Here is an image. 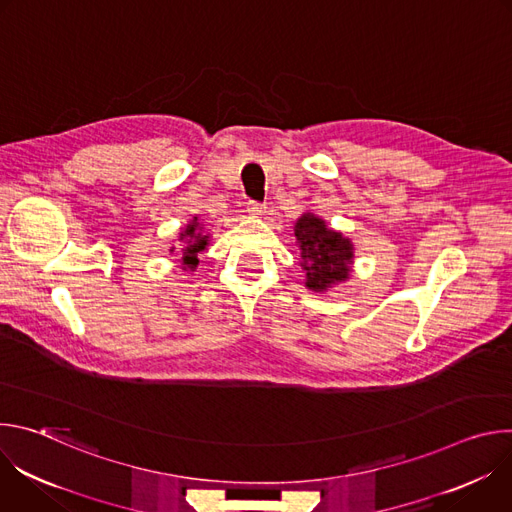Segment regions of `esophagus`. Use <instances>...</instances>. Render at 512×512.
Wrapping results in <instances>:
<instances>
[{
	"label": "esophagus",
	"instance_id": "1",
	"mask_svg": "<svg viewBox=\"0 0 512 512\" xmlns=\"http://www.w3.org/2000/svg\"><path fill=\"white\" fill-rule=\"evenodd\" d=\"M247 212L251 216H261L265 212V204H259V202H247Z\"/></svg>",
	"mask_w": 512,
	"mask_h": 512
}]
</instances>
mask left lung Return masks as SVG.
I'll use <instances>...</instances> for the list:
<instances>
[{
    "label": "left lung",
    "instance_id": "obj_1",
    "mask_svg": "<svg viewBox=\"0 0 512 512\" xmlns=\"http://www.w3.org/2000/svg\"><path fill=\"white\" fill-rule=\"evenodd\" d=\"M304 285L314 294L344 283L352 275L354 245L340 231L328 227L322 216L304 212L294 225Z\"/></svg>",
    "mask_w": 512,
    "mask_h": 512
}]
</instances>
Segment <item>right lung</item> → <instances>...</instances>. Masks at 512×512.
Returning <instances> with one entry per match:
<instances>
[{
  "label": "right lung",
  "mask_w": 512,
  "mask_h": 512,
  "mask_svg": "<svg viewBox=\"0 0 512 512\" xmlns=\"http://www.w3.org/2000/svg\"><path fill=\"white\" fill-rule=\"evenodd\" d=\"M180 243V269L182 271H194L198 267V253L204 251L210 245V235L204 233V225L198 216H194L188 225H184L178 233ZM170 253H176V247L168 249Z\"/></svg>",
  "instance_id": "1"
}]
</instances>
